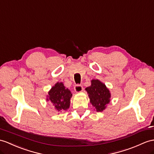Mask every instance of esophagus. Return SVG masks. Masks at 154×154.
Returning <instances> with one entry per match:
<instances>
[{
	"label": "esophagus",
	"instance_id": "esophagus-1",
	"mask_svg": "<svg viewBox=\"0 0 154 154\" xmlns=\"http://www.w3.org/2000/svg\"><path fill=\"white\" fill-rule=\"evenodd\" d=\"M74 91L77 92V93H79V92H81L82 91V90H83V87H82V85H76L74 86Z\"/></svg>",
	"mask_w": 154,
	"mask_h": 154
}]
</instances>
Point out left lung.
Here are the masks:
<instances>
[{"label": "left lung", "mask_w": 154, "mask_h": 154, "mask_svg": "<svg viewBox=\"0 0 154 154\" xmlns=\"http://www.w3.org/2000/svg\"><path fill=\"white\" fill-rule=\"evenodd\" d=\"M89 87L85 88L88 93L90 103L97 112H103L110 103L111 94L105 84L99 80H92Z\"/></svg>", "instance_id": "1"}]
</instances>
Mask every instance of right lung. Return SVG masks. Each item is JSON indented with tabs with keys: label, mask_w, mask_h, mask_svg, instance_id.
Returning <instances> with one entry per match:
<instances>
[{
	"label": "right lung",
	"mask_w": 154,
	"mask_h": 154,
	"mask_svg": "<svg viewBox=\"0 0 154 154\" xmlns=\"http://www.w3.org/2000/svg\"><path fill=\"white\" fill-rule=\"evenodd\" d=\"M72 94L68 88H66L63 82H57L48 92L47 100L51 101L58 112L69 109L70 100Z\"/></svg>",
	"instance_id": "right-lung-1"
}]
</instances>
